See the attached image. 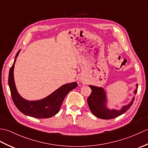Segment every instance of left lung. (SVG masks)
Wrapping results in <instances>:
<instances>
[{
	"mask_svg": "<svg viewBox=\"0 0 148 148\" xmlns=\"http://www.w3.org/2000/svg\"><path fill=\"white\" fill-rule=\"evenodd\" d=\"M137 86L138 84H136V89L134 92L135 95L137 93ZM89 86L92 89V93L87 99L88 104L93 114L100 119H110L121 115L130 108L135 99V97H134L131 102L128 104L123 106L120 110L114 109H110L107 108L106 103L108 102V99H107L106 93L104 89L102 87L93 85H89Z\"/></svg>",
	"mask_w": 148,
	"mask_h": 148,
	"instance_id": "obj_1",
	"label": "left lung"
}]
</instances>
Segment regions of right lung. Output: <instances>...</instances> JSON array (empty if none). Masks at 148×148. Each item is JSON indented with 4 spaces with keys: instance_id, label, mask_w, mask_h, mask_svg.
Here are the masks:
<instances>
[{
    "instance_id": "obj_1",
    "label": "right lung",
    "mask_w": 148,
    "mask_h": 148,
    "mask_svg": "<svg viewBox=\"0 0 148 148\" xmlns=\"http://www.w3.org/2000/svg\"><path fill=\"white\" fill-rule=\"evenodd\" d=\"M20 50L15 56L14 61L9 72L8 84L12 99L18 109L23 114L35 118H49L59 112L65 96L70 91L77 86L76 82L67 83L61 86L48 97L39 100H27L23 99L16 88L14 80V67Z\"/></svg>"
}]
</instances>
